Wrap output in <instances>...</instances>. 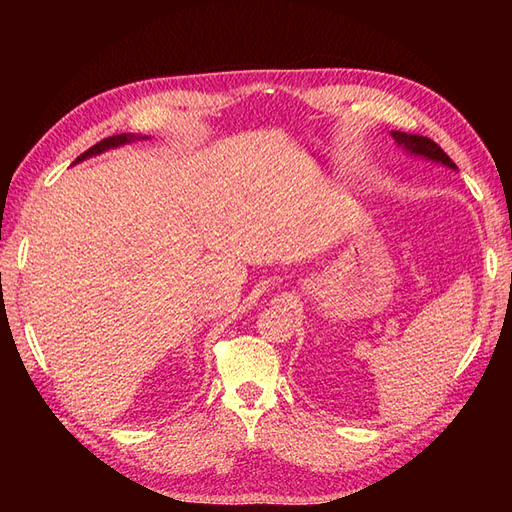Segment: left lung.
I'll list each match as a JSON object with an SVG mask.
<instances>
[{
  "label": "left lung",
  "mask_w": 512,
  "mask_h": 512,
  "mask_svg": "<svg viewBox=\"0 0 512 512\" xmlns=\"http://www.w3.org/2000/svg\"><path fill=\"white\" fill-rule=\"evenodd\" d=\"M391 136L395 138L397 147L404 149L408 156L412 158H423V160H429L433 164H442L446 168L451 170H457L455 162L446 156V153L440 149L438 143H433L431 138L427 136H418V134H408V132H397L393 130Z\"/></svg>",
  "instance_id": "1"
}]
</instances>
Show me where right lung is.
<instances>
[{
	"label": "right lung",
	"instance_id": "add662e5",
	"mask_svg": "<svg viewBox=\"0 0 512 512\" xmlns=\"http://www.w3.org/2000/svg\"><path fill=\"white\" fill-rule=\"evenodd\" d=\"M147 138L151 136H143V134H117V136H108L104 138V141H100L98 145H94L91 149H87L83 156L76 158L72 164H79L87 158H94V156H100V153L108 151V149H117V147H123V145H130L134 141H147Z\"/></svg>",
	"mask_w": 512,
	"mask_h": 512
}]
</instances>
